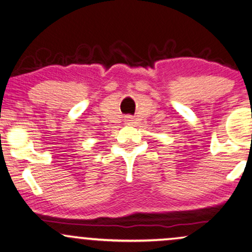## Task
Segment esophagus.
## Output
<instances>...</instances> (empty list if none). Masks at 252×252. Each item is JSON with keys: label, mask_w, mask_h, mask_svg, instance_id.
<instances>
[{"label": "esophagus", "mask_w": 252, "mask_h": 252, "mask_svg": "<svg viewBox=\"0 0 252 252\" xmlns=\"http://www.w3.org/2000/svg\"><path fill=\"white\" fill-rule=\"evenodd\" d=\"M125 120H126V123H127V124H132L133 118H132V117H126V118H125Z\"/></svg>", "instance_id": "34e87169"}]
</instances>
